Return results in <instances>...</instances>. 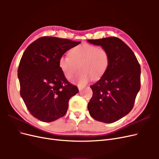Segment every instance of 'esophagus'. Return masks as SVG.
<instances>
[{"label":"esophagus","instance_id":"1","mask_svg":"<svg viewBox=\"0 0 159 159\" xmlns=\"http://www.w3.org/2000/svg\"><path fill=\"white\" fill-rule=\"evenodd\" d=\"M78 89L80 91L83 88H85V85H78Z\"/></svg>","mask_w":159,"mask_h":159}]
</instances>
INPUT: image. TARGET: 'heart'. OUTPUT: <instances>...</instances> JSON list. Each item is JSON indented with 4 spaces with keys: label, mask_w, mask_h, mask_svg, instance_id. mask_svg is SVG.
I'll return each mask as SVG.
<instances>
[{
    "label": "heart",
    "mask_w": 159,
    "mask_h": 159,
    "mask_svg": "<svg viewBox=\"0 0 159 159\" xmlns=\"http://www.w3.org/2000/svg\"><path fill=\"white\" fill-rule=\"evenodd\" d=\"M109 64L107 52L102 48L82 43L70 51V56H61L58 66L66 78L74 75L80 66V71L74 81L85 84L93 77V80L100 78L107 71Z\"/></svg>",
    "instance_id": "b5f03b06"
}]
</instances>
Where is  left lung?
I'll list each match as a JSON object with an SVG mask.
<instances>
[{
	"instance_id": "1",
	"label": "left lung",
	"mask_w": 159,
	"mask_h": 159,
	"mask_svg": "<svg viewBox=\"0 0 159 159\" xmlns=\"http://www.w3.org/2000/svg\"><path fill=\"white\" fill-rule=\"evenodd\" d=\"M88 42L102 46L109 56L107 71L90 86L93 96L88 109L94 119L111 123L125 116L133 109L140 90L141 66L131 49L118 38Z\"/></svg>"
}]
</instances>
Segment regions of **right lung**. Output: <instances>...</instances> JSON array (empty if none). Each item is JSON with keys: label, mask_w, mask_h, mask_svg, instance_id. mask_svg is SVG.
I'll list each match as a JSON object with an SVG mask.
<instances>
[{"label": "right lung", "mask_w": 159, "mask_h": 159, "mask_svg": "<svg viewBox=\"0 0 159 159\" xmlns=\"http://www.w3.org/2000/svg\"><path fill=\"white\" fill-rule=\"evenodd\" d=\"M80 43L44 36L24 52L18 70L20 95L30 114L40 121L52 122L64 116L70 99L78 93L62 73L58 60Z\"/></svg>", "instance_id": "add662e5"}]
</instances>
